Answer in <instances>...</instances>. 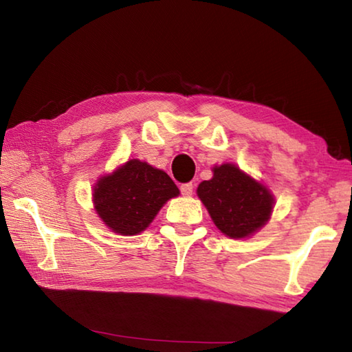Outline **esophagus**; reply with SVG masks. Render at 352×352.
<instances>
[{
  "label": "esophagus",
  "mask_w": 352,
  "mask_h": 352,
  "mask_svg": "<svg viewBox=\"0 0 352 352\" xmlns=\"http://www.w3.org/2000/svg\"><path fill=\"white\" fill-rule=\"evenodd\" d=\"M180 190L183 195H186V197H189V195H192V190H194V184L192 183H184L180 186Z\"/></svg>",
  "instance_id": "34e87169"
}]
</instances>
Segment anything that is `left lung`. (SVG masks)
I'll return each mask as SVG.
<instances>
[{
    "mask_svg": "<svg viewBox=\"0 0 352 352\" xmlns=\"http://www.w3.org/2000/svg\"><path fill=\"white\" fill-rule=\"evenodd\" d=\"M212 172L211 180L199 184L197 195L225 236L243 239L269 222L275 199L264 184L231 163Z\"/></svg>",
    "mask_w": 352,
    "mask_h": 352,
    "instance_id": "8db88e82",
    "label": "left lung"
}]
</instances>
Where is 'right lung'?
<instances>
[{
    "mask_svg": "<svg viewBox=\"0 0 352 352\" xmlns=\"http://www.w3.org/2000/svg\"><path fill=\"white\" fill-rule=\"evenodd\" d=\"M180 190L164 170L146 162L129 160L93 188L98 216L113 233L133 236L144 231L169 199Z\"/></svg>",
    "mask_w": 352,
    "mask_h": 352,
    "instance_id": "1",
    "label": "right lung"
}]
</instances>
